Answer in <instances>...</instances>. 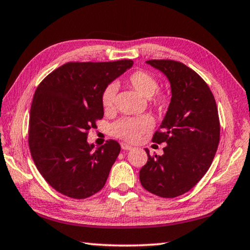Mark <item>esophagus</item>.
I'll use <instances>...</instances> for the list:
<instances>
[{
	"label": "esophagus",
	"instance_id": "34e87169",
	"mask_svg": "<svg viewBox=\"0 0 250 250\" xmlns=\"http://www.w3.org/2000/svg\"><path fill=\"white\" fill-rule=\"evenodd\" d=\"M121 148H122V150H131L132 149V146H130L128 144H125V142H122Z\"/></svg>",
	"mask_w": 250,
	"mask_h": 250
}]
</instances>
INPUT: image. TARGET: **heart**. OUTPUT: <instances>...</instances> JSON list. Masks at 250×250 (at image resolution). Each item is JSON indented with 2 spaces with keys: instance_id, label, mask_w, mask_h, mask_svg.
<instances>
[{
  "instance_id": "heart-1",
  "label": "heart",
  "mask_w": 250,
  "mask_h": 250,
  "mask_svg": "<svg viewBox=\"0 0 250 250\" xmlns=\"http://www.w3.org/2000/svg\"><path fill=\"white\" fill-rule=\"evenodd\" d=\"M125 82L140 94L142 98L149 99L150 104L156 109H162L167 104V96L161 92H157L159 89V82L151 73L146 71H136L125 79ZM117 88L113 84L105 86L101 94V104L105 111H109L113 106L116 98ZM151 126V121L146 117L124 118L114 122L111 126L113 136L125 141H136L141 134L148 131Z\"/></svg>"
}]
</instances>
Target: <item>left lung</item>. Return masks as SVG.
Wrapping results in <instances>:
<instances>
[{
  "label": "left lung",
  "instance_id": "obj_1",
  "mask_svg": "<svg viewBox=\"0 0 250 250\" xmlns=\"http://www.w3.org/2000/svg\"><path fill=\"white\" fill-rule=\"evenodd\" d=\"M168 78L171 101L152 141L167 144L162 156H150L139 178L146 190L162 198L184 195L208 171L220 138L213 94L199 74L173 60H149Z\"/></svg>",
  "mask_w": 250,
  "mask_h": 250
}]
</instances>
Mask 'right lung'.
<instances>
[{
  "label": "right lung",
  "mask_w": 250,
  "mask_h": 250,
  "mask_svg": "<svg viewBox=\"0 0 250 250\" xmlns=\"http://www.w3.org/2000/svg\"><path fill=\"white\" fill-rule=\"evenodd\" d=\"M132 64V60L69 62L35 90L29 121L31 156L47 184L62 195L84 199L105 185L120 145L108 140L93 150L86 138L104 118L102 91Z\"/></svg>",
  "instance_id": "1"
}]
</instances>
